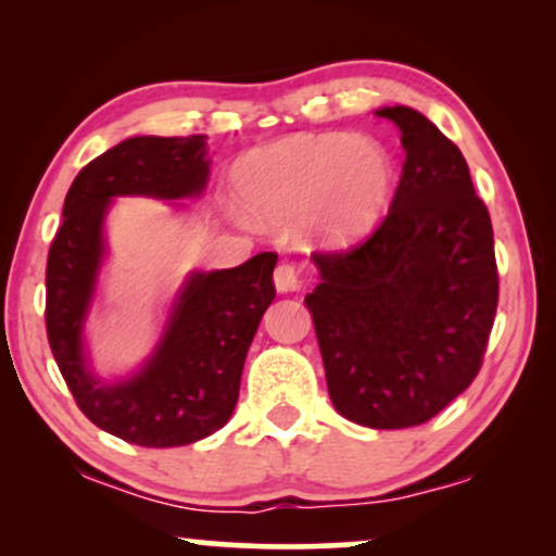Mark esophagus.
I'll return each mask as SVG.
<instances>
[{"label": "esophagus", "instance_id": "esophagus-1", "mask_svg": "<svg viewBox=\"0 0 556 556\" xmlns=\"http://www.w3.org/2000/svg\"><path fill=\"white\" fill-rule=\"evenodd\" d=\"M276 288L280 293H288V291H295V288L301 286V276H299V268H295L293 263H280L276 268Z\"/></svg>", "mask_w": 556, "mask_h": 556}]
</instances>
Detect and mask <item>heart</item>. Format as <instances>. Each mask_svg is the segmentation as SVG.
I'll list each match as a JSON object with an SVG mask.
<instances>
[{
  "label": "heart",
  "mask_w": 556,
  "mask_h": 556,
  "mask_svg": "<svg viewBox=\"0 0 556 556\" xmlns=\"http://www.w3.org/2000/svg\"><path fill=\"white\" fill-rule=\"evenodd\" d=\"M394 169L375 141L349 134L295 136L253 151L238 166V192L265 223H286L308 212L321 240L349 242L382 217Z\"/></svg>",
  "instance_id": "heart-1"
}]
</instances>
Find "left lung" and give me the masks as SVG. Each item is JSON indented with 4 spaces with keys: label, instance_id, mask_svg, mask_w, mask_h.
Listing matches in <instances>:
<instances>
[{
    "label": "left lung",
    "instance_id": "obj_1",
    "mask_svg": "<svg viewBox=\"0 0 556 556\" xmlns=\"http://www.w3.org/2000/svg\"><path fill=\"white\" fill-rule=\"evenodd\" d=\"M405 147L382 223L346 250H316L306 295L333 407L375 430L435 417L481 371L498 306L493 227L460 149L422 113L377 111Z\"/></svg>",
    "mask_w": 556,
    "mask_h": 556
}]
</instances>
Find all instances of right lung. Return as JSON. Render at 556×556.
Here are the masks:
<instances>
[{
    "label": "right lung",
    "mask_w": 556,
    "mask_h": 556,
    "mask_svg": "<svg viewBox=\"0 0 556 556\" xmlns=\"http://www.w3.org/2000/svg\"><path fill=\"white\" fill-rule=\"evenodd\" d=\"M207 136H136L83 166L67 189L45 268V326L75 405L98 428L141 447L189 445L230 420L242 364L276 299V253L230 270L197 273L179 295L162 346L124 384H98L86 369L80 326L103 255L101 225L116 194L164 200L204 189Z\"/></svg>",
    "instance_id": "obj_1"
}]
</instances>
